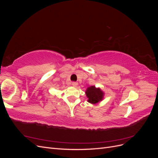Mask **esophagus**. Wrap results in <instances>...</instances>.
<instances>
[{
  "label": "esophagus",
  "instance_id": "34e87169",
  "mask_svg": "<svg viewBox=\"0 0 158 158\" xmlns=\"http://www.w3.org/2000/svg\"><path fill=\"white\" fill-rule=\"evenodd\" d=\"M72 85H73L74 87H76V86H77V85H78V82H73V83H72Z\"/></svg>",
  "mask_w": 158,
  "mask_h": 158
}]
</instances>
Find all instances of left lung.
I'll use <instances>...</instances> for the list:
<instances>
[{"label":"left lung","instance_id":"obj_1","mask_svg":"<svg viewBox=\"0 0 158 158\" xmlns=\"http://www.w3.org/2000/svg\"><path fill=\"white\" fill-rule=\"evenodd\" d=\"M85 94L88 98V102L92 104H95L102 101L104 93L99 88H95L94 85L88 87L85 91Z\"/></svg>","mask_w":158,"mask_h":158}]
</instances>
